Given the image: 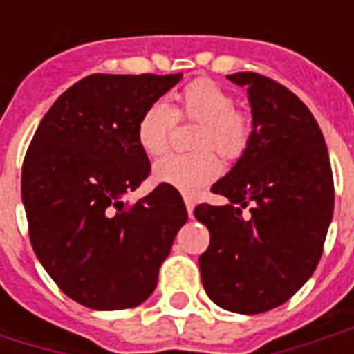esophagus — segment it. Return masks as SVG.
<instances>
[{"label": "esophagus", "instance_id": "34e87169", "mask_svg": "<svg viewBox=\"0 0 354 354\" xmlns=\"http://www.w3.org/2000/svg\"><path fill=\"white\" fill-rule=\"evenodd\" d=\"M184 203H185V208H187V214L193 216V208H195V203L189 195H184Z\"/></svg>", "mask_w": 354, "mask_h": 354}]
</instances>
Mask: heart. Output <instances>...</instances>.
Segmentation results:
<instances>
[{"instance_id": "1", "label": "heart", "mask_w": 354, "mask_h": 354, "mask_svg": "<svg viewBox=\"0 0 354 354\" xmlns=\"http://www.w3.org/2000/svg\"><path fill=\"white\" fill-rule=\"evenodd\" d=\"M176 119L197 121L192 146L193 153H172L155 162L153 176L161 184L172 185L184 193L199 192L203 185L220 174V161L210 147L227 159L245 151L252 123L250 117L235 109V96L218 83L199 80L189 83L176 96L170 109L165 102L149 104L136 124V142L149 157H159L169 149L170 131Z\"/></svg>"}]
</instances>
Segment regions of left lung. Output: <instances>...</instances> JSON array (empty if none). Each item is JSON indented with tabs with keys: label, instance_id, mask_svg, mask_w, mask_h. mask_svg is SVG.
<instances>
[{
	"label": "left lung",
	"instance_id": "obj_1",
	"mask_svg": "<svg viewBox=\"0 0 354 354\" xmlns=\"http://www.w3.org/2000/svg\"><path fill=\"white\" fill-rule=\"evenodd\" d=\"M227 80L246 87L252 132L212 185L230 203L193 210L210 231L199 269L216 305L258 315L288 301L315 273L334 214V178L319 123L296 94L260 73Z\"/></svg>",
	"mask_w": 354,
	"mask_h": 354
}]
</instances>
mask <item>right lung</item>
I'll return each mask as SVG.
<instances>
[{
    "label": "right lung",
    "mask_w": 354,
    "mask_h": 354,
    "mask_svg": "<svg viewBox=\"0 0 354 354\" xmlns=\"http://www.w3.org/2000/svg\"><path fill=\"white\" fill-rule=\"evenodd\" d=\"M180 80L88 75L58 96L28 147L22 203L34 252L58 288L85 307L117 311L146 301L187 220L172 185L123 199L151 170L136 142L140 115Z\"/></svg>",
    "instance_id": "1"
}]
</instances>
